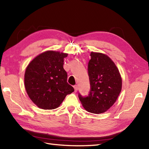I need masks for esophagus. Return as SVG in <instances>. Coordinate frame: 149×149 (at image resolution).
<instances>
[{"instance_id":"34e87169","label":"esophagus","mask_w":149,"mask_h":149,"mask_svg":"<svg viewBox=\"0 0 149 149\" xmlns=\"http://www.w3.org/2000/svg\"><path fill=\"white\" fill-rule=\"evenodd\" d=\"M74 91L75 92H77L78 90V86L77 85H75L74 86Z\"/></svg>"}]
</instances>
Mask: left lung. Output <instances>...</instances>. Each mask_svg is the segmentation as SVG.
Instances as JSON below:
<instances>
[{
    "label": "left lung",
    "mask_w": 149,
    "mask_h": 149,
    "mask_svg": "<svg viewBox=\"0 0 149 149\" xmlns=\"http://www.w3.org/2000/svg\"><path fill=\"white\" fill-rule=\"evenodd\" d=\"M88 63L91 90L87 97L79 98L89 112L102 113L111 107L122 89V78L111 58L102 53L91 52Z\"/></svg>",
    "instance_id": "1"
}]
</instances>
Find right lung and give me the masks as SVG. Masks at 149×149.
<instances>
[{"mask_svg": "<svg viewBox=\"0 0 149 149\" xmlns=\"http://www.w3.org/2000/svg\"><path fill=\"white\" fill-rule=\"evenodd\" d=\"M68 54L46 51L34 58L26 68L24 77L28 96L34 104L44 110L56 109L66 96L74 91L67 82L63 68Z\"/></svg>", "mask_w": 149, "mask_h": 149, "instance_id": "add662e5", "label": "right lung"}]
</instances>
